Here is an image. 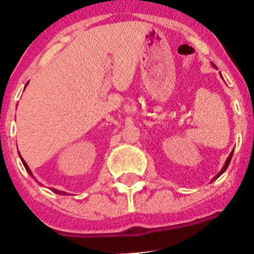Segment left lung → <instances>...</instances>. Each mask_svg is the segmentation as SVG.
Segmentation results:
<instances>
[{"instance_id":"8db88e82","label":"left lung","mask_w":254,"mask_h":254,"mask_svg":"<svg viewBox=\"0 0 254 254\" xmlns=\"http://www.w3.org/2000/svg\"><path fill=\"white\" fill-rule=\"evenodd\" d=\"M232 155H233V151L231 152V154H230V156H228V157H227V160H226V162H225V165H223L222 170H221V171L218 172V175H216V176L213 177V179H212V181H215L216 179H218V177H220L221 175H222L223 172L226 171V169H227V167H228V165H230V162H231V159H232Z\"/></svg>"}]
</instances>
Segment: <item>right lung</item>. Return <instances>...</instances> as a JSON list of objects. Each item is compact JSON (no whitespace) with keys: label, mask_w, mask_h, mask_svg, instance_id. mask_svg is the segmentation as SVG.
Returning a JSON list of instances; mask_svg holds the SVG:
<instances>
[{"label":"right lung","mask_w":254,"mask_h":254,"mask_svg":"<svg viewBox=\"0 0 254 254\" xmlns=\"http://www.w3.org/2000/svg\"><path fill=\"white\" fill-rule=\"evenodd\" d=\"M27 84H28V83H27ZM27 84H26V85H27ZM19 157H21V155H19ZM21 160H22V162H23V166H24V167H26L27 172H28V174H29V175H31V176H32V177H33V175H32V171H31V170H29L28 165H27V164H26V161H24V160H23V159H22V157H21ZM52 191H53V192H56V193H58V195H62V193H65V192H62V191H59V190H56V189H52Z\"/></svg>","instance_id":"right-lung-1"}]
</instances>
